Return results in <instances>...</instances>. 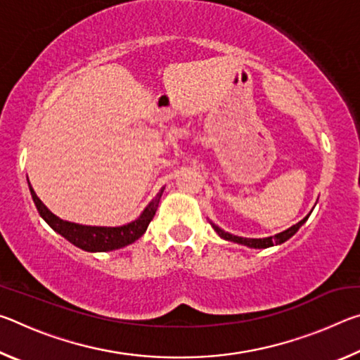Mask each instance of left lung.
I'll list each match as a JSON object with an SVG mask.
<instances>
[{"mask_svg":"<svg viewBox=\"0 0 360 360\" xmlns=\"http://www.w3.org/2000/svg\"><path fill=\"white\" fill-rule=\"evenodd\" d=\"M309 214H311V212H309ZM309 214L307 217H303L298 224L292 225V227H289L288 230H284V231H281V233H278L275 236H266V238H243V236H236V235L229 233V231H225L221 227H217L216 224H212V222H210V224L212 225V229L216 230V233L224 240L238 243V245H245L248 248H254V249H265V248H271L275 245H281V243L288 241L290 236H294L298 231V229H300L302 225L307 222V219L309 217Z\"/></svg>","mask_w":360,"mask_h":360,"instance_id":"left-lung-1","label":"left lung"}]
</instances>
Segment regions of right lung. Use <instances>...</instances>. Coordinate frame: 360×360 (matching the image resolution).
<instances>
[{"mask_svg":"<svg viewBox=\"0 0 360 360\" xmlns=\"http://www.w3.org/2000/svg\"><path fill=\"white\" fill-rule=\"evenodd\" d=\"M30 193L38 208L39 216L51 225V227L68 240L71 245L84 249L87 252H106L114 251V249H120L124 246H129L131 243H135L139 236L144 235V231L148 230V225L150 224L152 219L155 216V211L158 208V202H160L163 188L155 195V198L146 206L141 216L130 224L120 225V227H96V225H82L76 222H68L63 219L57 217L53 212L47 210V206L41 202L38 195L34 193L32 184L28 181Z\"/></svg>","mask_w":360,"mask_h":360,"instance_id":"1","label":"right lung"}]
</instances>
